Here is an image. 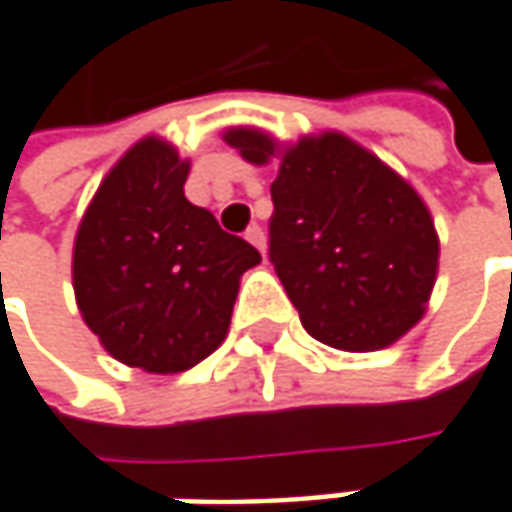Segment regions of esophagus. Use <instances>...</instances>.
<instances>
[{
    "mask_svg": "<svg viewBox=\"0 0 512 512\" xmlns=\"http://www.w3.org/2000/svg\"><path fill=\"white\" fill-rule=\"evenodd\" d=\"M246 240H249V243L255 246L260 255L266 257V234H263V228H260V226H249V231H246Z\"/></svg>",
    "mask_w": 512,
    "mask_h": 512,
    "instance_id": "34e87169",
    "label": "esophagus"
}]
</instances>
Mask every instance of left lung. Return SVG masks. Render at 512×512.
Segmentation results:
<instances>
[{
    "instance_id": "1",
    "label": "left lung",
    "mask_w": 512,
    "mask_h": 512,
    "mask_svg": "<svg viewBox=\"0 0 512 512\" xmlns=\"http://www.w3.org/2000/svg\"><path fill=\"white\" fill-rule=\"evenodd\" d=\"M223 138L249 165L278 162L269 260L304 330L350 353L406 336L426 313L440 257L420 194L336 130L295 144L257 127H231Z\"/></svg>"
}]
</instances>
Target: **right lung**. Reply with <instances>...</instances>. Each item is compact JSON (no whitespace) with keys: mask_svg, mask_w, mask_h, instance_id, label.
I'll use <instances>...</instances> for the list:
<instances>
[{"mask_svg":"<svg viewBox=\"0 0 512 512\" xmlns=\"http://www.w3.org/2000/svg\"><path fill=\"white\" fill-rule=\"evenodd\" d=\"M191 162L159 136L104 176L75 234L72 286L104 350L147 374H179L223 345L240 278L260 263L243 237L188 202Z\"/></svg>","mask_w":512,"mask_h":512,"instance_id":"obj_1","label":"right lung"}]
</instances>
